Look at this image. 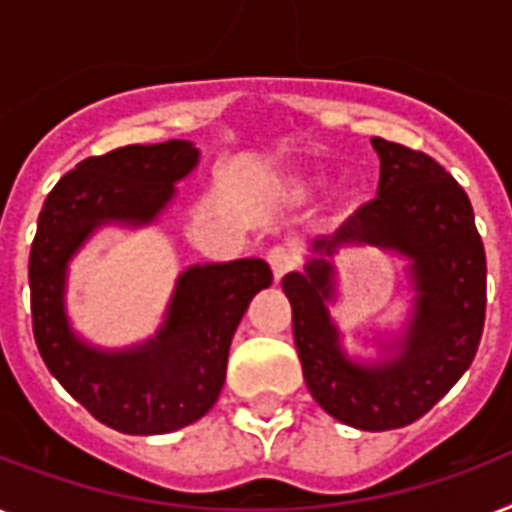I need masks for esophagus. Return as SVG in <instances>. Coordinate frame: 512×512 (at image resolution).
Wrapping results in <instances>:
<instances>
[{
  "mask_svg": "<svg viewBox=\"0 0 512 512\" xmlns=\"http://www.w3.org/2000/svg\"><path fill=\"white\" fill-rule=\"evenodd\" d=\"M268 263L270 268H273V278L276 281H281V278L289 273V270L297 265V255H294L292 247H286V244H278V247H273L268 252Z\"/></svg>",
  "mask_w": 512,
  "mask_h": 512,
  "instance_id": "esophagus-1",
  "label": "esophagus"
}]
</instances>
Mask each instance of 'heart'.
<instances>
[{
  "mask_svg": "<svg viewBox=\"0 0 512 512\" xmlns=\"http://www.w3.org/2000/svg\"><path fill=\"white\" fill-rule=\"evenodd\" d=\"M313 186H315V181H305V184H302V189H313Z\"/></svg>",
  "mask_w": 512,
  "mask_h": 512,
  "instance_id": "1",
  "label": "heart"
}]
</instances>
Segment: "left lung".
Masks as SVG:
<instances>
[{
	"mask_svg": "<svg viewBox=\"0 0 512 512\" xmlns=\"http://www.w3.org/2000/svg\"><path fill=\"white\" fill-rule=\"evenodd\" d=\"M381 160L378 194L331 236L313 239L305 270L286 273L294 344L313 400L360 431L402 429L426 415L479 350L486 255L460 184L423 152L371 139ZM376 246L405 256L414 307L400 332H377L376 358L343 350L327 305L339 251Z\"/></svg>",
	"mask_w": 512,
	"mask_h": 512,
	"instance_id": "1",
	"label": "left lung"
}]
</instances>
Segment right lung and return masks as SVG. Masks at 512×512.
Here are the masks:
<instances>
[{
	"mask_svg": "<svg viewBox=\"0 0 512 512\" xmlns=\"http://www.w3.org/2000/svg\"><path fill=\"white\" fill-rule=\"evenodd\" d=\"M197 165L199 149L184 139L112 149L62 176L39 213L28 260L36 347L65 392L120 434H170L199 421L223 389L236 326L273 281L260 257L191 265L144 342L107 350L73 328L70 260L99 228L157 223Z\"/></svg>",
	"mask_w": 512,
	"mask_h": 512,
	"instance_id": "1",
	"label": "right lung"
}]
</instances>
